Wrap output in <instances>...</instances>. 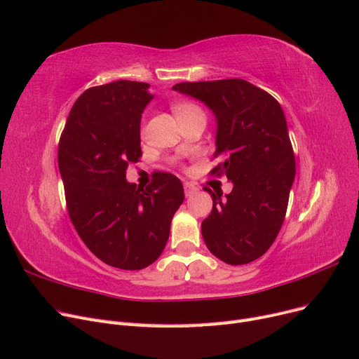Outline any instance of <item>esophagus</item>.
<instances>
[{"label":"esophagus","mask_w":359,"mask_h":359,"mask_svg":"<svg viewBox=\"0 0 359 359\" xmlns=\"http://www.w3.org/2000/svg\"><path fill=\"white\" fill-rule=\"evenodd\" d=\"M184 191H186V196H191V194H194L198 191V189L193 186V184L190 182H184Z\"/></svg>","instance_id":"esophagus-1"}]
</instances>
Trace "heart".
<instances>
[{
    "label": "heart",
    "mask_w": 359,
    "mask_h": 359,
    "mask_svg": "<svg viewBox=\"0 0 359 359\" xmlns=\"http://www.w3.org/2000/svg\"><path fill=\"white\" fill-rule=\"evenodd\" d=\"M172 111H173V114H175L177 119H180L182 116H187V115L202 114V111L199 109V107L194 104V103H190V102H177V103H173Z\"/></svg>",
    "instance_id": "heart-1"
}]
</instances>
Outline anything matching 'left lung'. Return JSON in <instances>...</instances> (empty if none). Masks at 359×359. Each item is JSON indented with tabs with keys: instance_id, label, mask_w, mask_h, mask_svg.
I'll return each instance as SVG.
<instances>
[{
	"instance_id": "obj_1",
	"label": "left lung",
	"mask_w": 359,
	"mask_h": 359,
	"mask_svg": "<svg viewBox=\"0 0 359 359\" xmlns=\"http://www.w3.org/2000/svg\"><path fill=\"white\" fill-rule=\"evenodd\" d=\"M173 90L202 102L217 121L211 173L232 181L229 194L208 191L212 211L202 222L210 252L229 265H244L273 245L285 222L295 180V156L280 103L243 79L182 82Z\"/></svg>"
}]
</instances>
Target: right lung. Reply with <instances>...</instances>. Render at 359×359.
Masks as SVG:
<instances>
[{"label":"right lung","instance_id":"obj_1","mask_svg":"<svg viewBox=\"0 0 359 359\" xmlns=\"http://www.w3.org/2000/svg\"><path fill=\"white\" fill-rule=\"evenodd\" d=\"M145 82L115 81L74 102L60 139L58 168L70 220L104 264L142 269L158 259L173 214L184 202L181 181L158 172L140 189L126 180L142 156L140 118L154 99Z\"/></svg>","mask_w":359,"mask_h":359}]
</instances>
